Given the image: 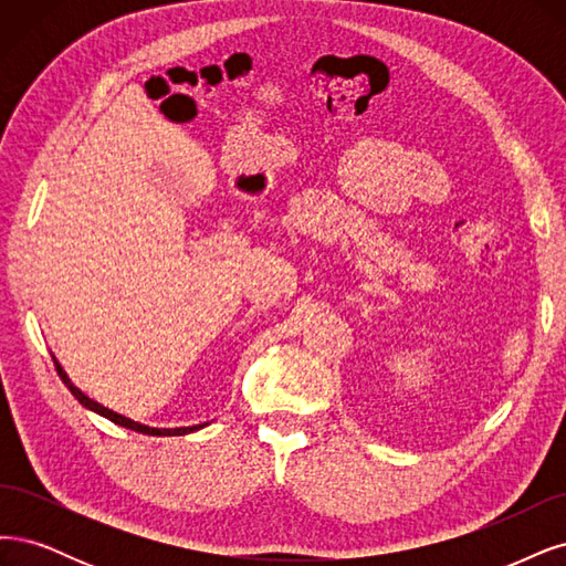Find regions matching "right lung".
I'll return each mask as SVG.
<instances>
[{
  "label": "right lung",
  "instance_id": "add662e5",
  "mask_svg": "<svg viewBox=\"0 0 566 566\" xmlns=\"http://www.w3.org/2000/svg\"><path fill=\"white\" fill-rule=\"evenodd\" d=\"M53 364H56V371H59L61 380L65 382L67 390H70L72 395H75V399H77V402H80L82 407H86V409H91V411H96V413L105 416L107 421H113V423H117V426H122V428H129V430L143 432V434H155V437H176V434H188V432H195V430H199V428L209 426V423H199V426H190V428H150V426H143V423H138V421H132V418H126V416H122V413H117V411H113V409H107V407L94 402V399L86 397V395L75 386V382H72V380L67 378V374L63 371V367H61L56 357H53Z\"/></svg>",
  "mask_w": 566,
  "mask_h": 566
}]
</instances>
